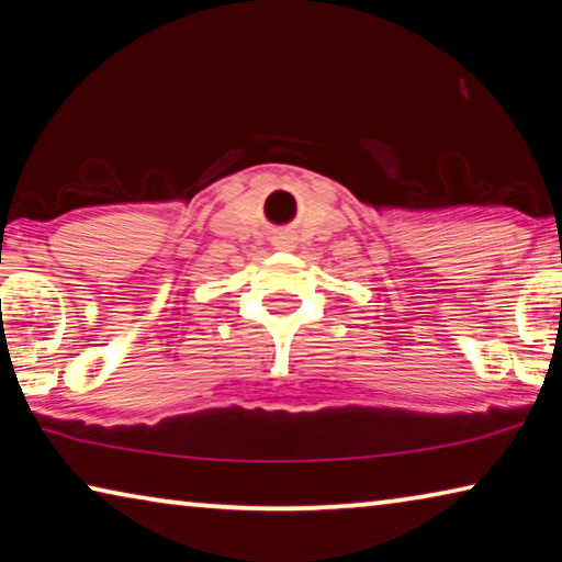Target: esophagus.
Instances as JSON below:
<instances>
[{
	"label": "esophagus",
	"instance_id": "34e87169",
	"mask_svg": "<svg viewBox=\"0 0 562 562\" xmlns=\"http://www.w3.org/2000/svg\"><path fill=\"white\" fill-rule=\"evenodd\" d=\"M280 250H292V247H294V240H292V237H280Z\"/></svg>",
	"mask_w": 562,
	"mask_h": 562
}]
</instances>
